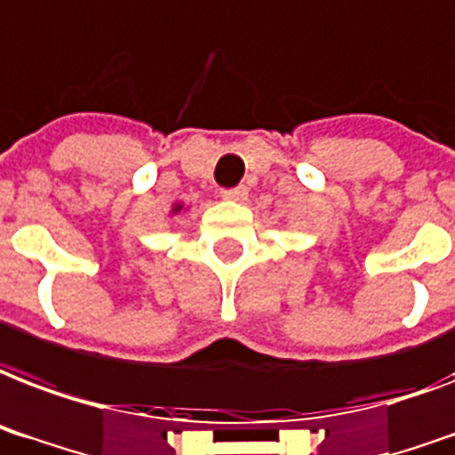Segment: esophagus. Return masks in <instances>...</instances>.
I'll return each instance as SVG.
<instances>
[{"instance_id": "1", "label": "esophagus", "mask_w": 455, "mask_h": 455, "mask_svg": "<svg viewBox=\"0 0 455 455\" xmlns=\"http://www.w3.org/2000/svg\"><path fill=\"white\" fill-rule=\"evenodd\" d=\"M221 197H224V200H231V203H243V200L248 197V188H245V186H235V188L221 190Z\"/></svg>"}]
</instances>
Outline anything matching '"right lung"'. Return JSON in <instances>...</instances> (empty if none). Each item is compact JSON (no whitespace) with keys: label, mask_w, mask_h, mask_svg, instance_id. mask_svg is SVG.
Returning <instances> with one entry per match:
<instances>
[{"label":"right lung","mask_w":455,"mask_h":455,"mask_svg":"<svg viewBox=\"0 0 455 455\" xmlns=\"http://www.w3.org/2000/svg\"><path fill=\"white\" fill-rule=\"evenodd\" d=\"M179 210H181V204H176V207H173V212H179Z\"/></svg>","instance_id":"1"}]
</instances>
